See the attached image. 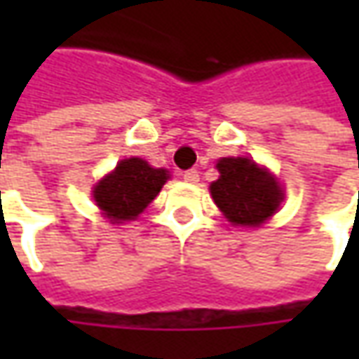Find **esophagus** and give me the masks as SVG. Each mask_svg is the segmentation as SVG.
I'll return each mask as SVG.
<instances>
[{"mask_svg": "<svg viewBox=\"0 0 359 359\" xmlns=\"http://www.w3.org/2000/svg\"><path fill=\"white\" fill-rule=\"evenodd\" d=\"M182 177H184L186 182H189V184H198V182H200V173H198V170H187V172L182 173Z\"/></svg>", "mask_w": 359, "mask_h": 359, "instance_id": "esophagus-1", "label": "esophagus"}]
</instances>
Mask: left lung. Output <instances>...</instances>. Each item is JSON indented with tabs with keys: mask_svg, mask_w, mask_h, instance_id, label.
I'll return each instance as SVG.
<instances>
[{
	"mask_svg": "<svg viewBox=\"0 0 359 359\" xmlns=\"http://www.w3.org/2000/svg\"><path fill=\"white\" fill-rule=\"evenodd\" d=\"M219 180L210 189L217 208L233 226H259L282 201V187L248 158H224L217 161Z\"/></svg>",
	"mask_w": 359,
	"mask_h": 359,
	"instance_id": "left-lung-1",
	"label": "left lung"
}]
</instances>
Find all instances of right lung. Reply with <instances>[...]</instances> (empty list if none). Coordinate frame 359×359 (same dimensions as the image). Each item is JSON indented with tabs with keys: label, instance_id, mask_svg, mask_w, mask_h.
I'll return each instance as SVG.
<instances>
[{
	"label": "right lung",
	"instance_id": "1",
	"mask_svg": "<svg viewBox=\"0 0 359 359\" xmlns=\"http://www.w3.org/2000/svg\"><path fill=\"white\" fill-rule=\"evenodd\" d=\"M168 177L170 175L165 170L149 168L144 159H123L114 173L95 186L93 200L111 222L133 219L158 196Z\"/></svg>",
	"mask_w": 359,
	"mask_h": 359
}]
</instances>
